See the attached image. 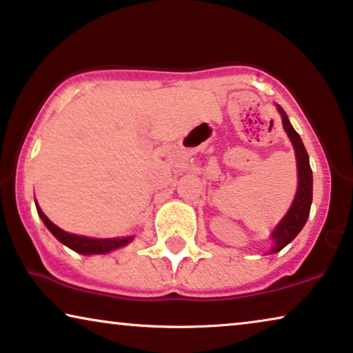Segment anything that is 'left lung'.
<instances>
[{"mask_svg":"<svg viewBox=\"0 0 353 353\" xmlns=\"http://www.w3.org/2000/svg\"><path fill=\"white\" fill-rule=\"evenodd\" d=\"M278 110L283 116V125L288 132L290 142H292L295 148V157H297V169H299V189L295 200L288 214L284 216L283 221L278 224V228L272 232V239H274V248L272 253L283 250V248L290 243L295 239V236L302 231V228L307 223L310 214V206H312L313 200V174L312 168H310L308 153L303 147L302 139L295 132L292 124L289 122V117L285 114L284 110L278 106Z\"/></svg>","mask_w":353,"mask_h":353,"instance_id":"left-lung-1","label":"left lung"}]
</instances>
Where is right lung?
Wrapping results in <instances>:
<instances>
[{"mask_svg":"<svg viewBox=\"0 0 353 353\" xmlns=\"http://www.w3.org/2000/svg\"><path fill=\"white\" fill-rule=\"evenodd\" d=\"M37 211H39L41 221H43L46 228L50 229V232L58 239L61 243L72 248L74 252L82 253V255H101V253H108L111 250H116V248H121L128 245L132 237H122V239H90V237H82V236H74V234H69L59 229L58 225L51 223V221L46 218L43 211L40 210V206L37 205Z\"/></svg>","mask_w":353,"mask_h":353,"instance_id":"right-lung-1","label":"right lung"}]
</instances>
